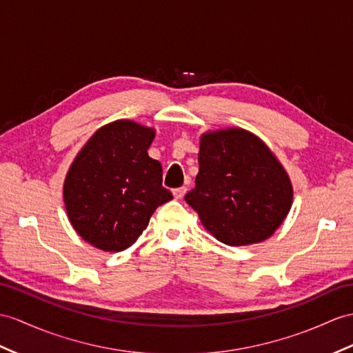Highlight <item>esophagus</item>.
Returning <instances> with one entry per match:
<instances>
[{
	"instance_id": "obj_1",
	"label": "esophagus",
	"mask_w": 353,
	"mask_h": 353,
	"mask_svg": "<svg viewBox=\"0 0 353 353\" xmlns=\"http://www.w3.org/2000/svg\"><path fill=\"white\" fill-rule=\"evenodd\" d=\"M185 192H187V188H185V187L175 188V190H174V197H175V199H183L184 194H185Z\"/></svg>"
}]
</instances>
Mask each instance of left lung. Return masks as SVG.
Returning a JSON list of instances; mask_svg holds the SVG:
<instances>
[{
	"label": "left lung",
	"instance_id": "8db88e82",
	"mask_svg": "<svg viewBox=\"0 0 353 353\" xmlns=\"http://www.w3.org/2000/svg\"><path fill=\"white\" fill-rule=\"evenodd\" d=\"M199 174L185 202L202 226L226 245H250L274 235L292 208L294 187L268 145L241 127L205 132Z\"/></svg>",
	"mask_w": 353,
	"mask_h": 353
}]
</instances>
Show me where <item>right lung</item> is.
Listing matches in <instances>:
<instances>
[{
  "mask_svg": "<svg viewBox=\"0 0 353 353\" xmlns=\"http://www.w3.org/2000/svg\"><path fill=\"white\" fill-rule=\"evenodd\" d=\"M156 128L132 119L101 125L67 170V217L85 243L118 253L132 247L157 206L172 199L161 165L148 156Z\"/></svg>",
  "mask_w": 353,
  "mask_h": 353,
  "instance_id": "right-lung-1",
  "label": "right lung"
}]
</instances>
